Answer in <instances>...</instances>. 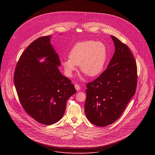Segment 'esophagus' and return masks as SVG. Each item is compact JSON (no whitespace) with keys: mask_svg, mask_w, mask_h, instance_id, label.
I'll return each mask as SVG.
<instances>
[{"mask_svg":"<svg viewBox=\"0 0 155 155\" xmlns=\"http://www.w3.org/2000/svg\"><path fill=\"white\" fill-rule=\"evenodd\" d=\"M75 89H76L77 91H78L80 90L81 87H80V86L78 84H75Z\"/></svg>","mask_w":155,"mask_h":155,"instance_id":"34e87169","label":"esophagus"}]
</instances>
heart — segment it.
<instances>
[{"mask_svg":"<svg viewBox=\"0 0 155 155\" xmlns=\"http://www.w3.org/2000/svg\"><path fill=\"white\" fill-rule=\"evenodd\" d=\"M107 58V48L103 42L88 40L74 45L69 58L62 60L61 64L67 77H71L80 65L81 71L90 77H95L103 72Z\"/></svg>","mask_w":155,"mask_h":155,"instance_id":"1","label":"heart"}]
</instances>
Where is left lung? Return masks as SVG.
<instances>
[{"label": "left lung", "mask_w": 155, "mask_h": 155, "mask_svg": "<svg viewBox=\"0 0 155 155\" xmlns=\"http://www.w3.org/2000/svg\"><path fill=\"white\" fill-rule=\"evenodd\" d=\"M115 52L107 69L87 84L85 112L94 125L104 127L120 118L135 93L137 67L128 47L111 35Z\"/></svg>", "instance_id": "1"}]
</instances>
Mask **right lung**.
I'll use <instances>...</instances> for the list:
<instances>
[{"label":"right lung","mask_w":155,"mask_h":155,"mask_svg":"<svg viewBox=\"0 0 155 155\" xmlns=\"http://www.w3.org/2000/svg\"><path fill=\"white\" fill-rule=\"evenodd\" d=\"M39 38L22 53L14 74V83L23 109L37 122L56 123L63 117L67 99L76 92L71 81L59 71L60 61L50 41ZM45 58L40 62L39 59Z\"/></svg>","instance_id":"obj_1"}]
</instances>
